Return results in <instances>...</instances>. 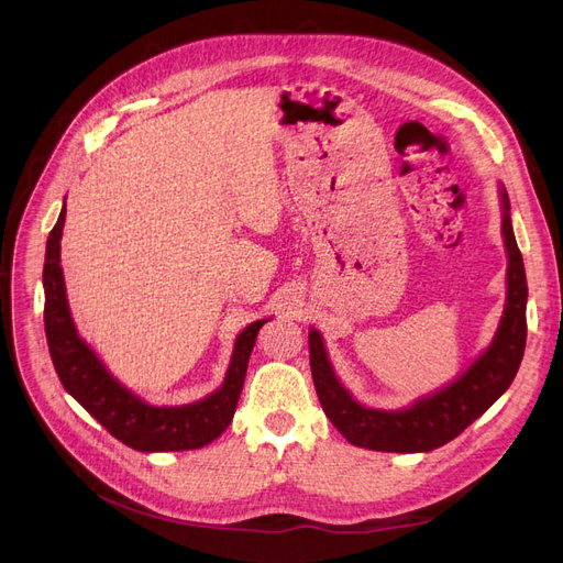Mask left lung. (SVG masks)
<instances>
[{
	"instance_id": "left-lung-1",
	"label": "left lung",
	"mask_w": 563,
	"mask_h": 563,
	"mask_svg": "<svg viewBox=\"0 0 563 563\" xmlns=\"http://www.w3.org/2000/svg\"><path fill=\"white\" fill-rule=\"evenodd\" d=\"M501 196V234H505L507 303L490 346L454 383L410 408L376 410L353 399L338 380L319 331H310V369L323 412L356 448L374 452H431L454 440L507 393L520 367L527 342V278L511 225L507 189Z\"/></svg>"
}]
</instances>
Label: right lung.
Segmentation results:
<instances>
[{
  "label": "right lung",
  "instance_id": "obj_1",
  "mask_svg": "<svg viewBox=\"0 0 563 563\" xmlns=\"http://www.w3.org/2000/svg\"><path fill=\"white\" fill-rule=\"evenodd\" d=\"M66 205L47 236L43 287H45V335L54 369L64 388L91 416L128 448L136 452L198 450L217 440L232 422L240 401L251 351L266 319L253 321L234 342L232 361L223 386L187 406H151L121 386L100 363L73 323L62 269V232Z\"/></svg>",
  "mask_w": 563,
  "mask_h": 563
}]
</instances>
